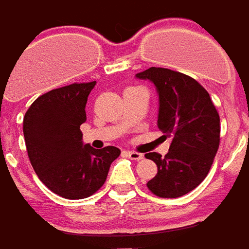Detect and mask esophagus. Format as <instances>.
Returning <instances> with one entry per match:
<instances>
[{
    "label": "esophagus",
    "mask_w": 249,
    "mask_h": 249,
    "mask_svg": "<svg viewBox=\"0 0 249 249\" xmlns=\"http://www.w3.org/2000/svg\"><path fill=\"white\" fill-rule=\"evenodd\" d=\"M126 154H128V156H129V158H130V159H132V160H138V161H140V160L143 159V155H142V154H140V152L128 151V152H126Z\"/></svg>",
    "instance_id": "obj_1"
}]
</instances>
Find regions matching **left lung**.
<instances>
[{
	"label": "left lung",
	"mask_w": 249,
	"mask_h": 249,
	"mask_svg": "<svg viewBox=\"0 0 249 249\" xmlns=\"http://www.w3.org/2000/svg\"><path fill=\"white\" fill-rule=\"evenodd\" d=\"M137 77L156 86L158 128L172 140L164 158L158 152L144 155L158 166L148 190L160 197L186 195L200 185L213 164L220 146L218 112L208 91L185 73L151 67Z\"/></svg>",
	"instance_id": "1"
}]
</instances>
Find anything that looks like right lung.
Listing matches in <instances>:
<instances>
[{"label":"right lung","mask_w":249,"mask_h":249,"mask_svg":"<svg viewBox=\"0 0 249 249\" xmlns=\"http://www.w3.org/2000/svg\"><path fill=\"white\" fill-rule=\"evenodd\" d=\"M91 83H75L50 90L33 102L23 119L25 147L33 169L49 190L66 199H84L106 182L120 150H101L83 143L80 125Z\"/></svg>","instance_id":"1"}]
</instances>
